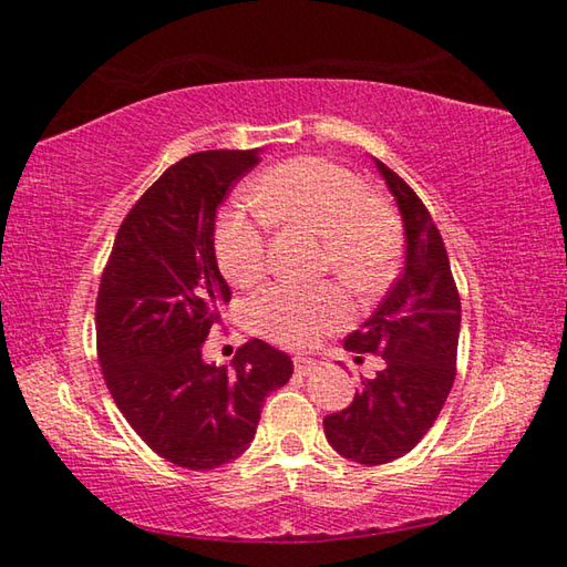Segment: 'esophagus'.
<instances>
[{
	"label": "esophagus",
	"instance_id": "34e87169",
	"mask_svg": "<svg viewBox=\"0 0 567 567\" xmlns=\"http://www.w3.org/2000/svg\"><path fill=\"white\" fill-rule=\"evenodd\" d=\"M318 368V362L312 358H295V372L297 375H310V372Z\"/></svg>",
	"mask_w": 567,
	"mask_h": 567
}]
</instances>
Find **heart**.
Returning <instances> with one entry per match:
<instances>
[{"label":"heart","instance_id":"heart-1","mask_svg":"<svg viewBox=\"0 0 567 567\" xmlns=\"http://www.w3.org/2000/svg\"><path fill=\"white\" fill-rule=\"evenodd\" d=\"M265 219L322 237V265L360 295H372L395 272L400 225L352 169L322 157H295L265 169L249 187ZM215 257L237 287L262 280L267 243L262 225L245 209H225L215 227ZM252 322L285 348H310L344 328L352 305L338 285H275L255 297Z\"/></svg>","mask_w":567,"mask_h":567}]
</instances>
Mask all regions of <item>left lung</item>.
Wrapping results in <instances>:
<instances>
[{
	"mask_svg": "<svg viewBox=\"0 0 567 567\" xmlns=\"http://www.w3.org/2000/svg\"><path fill=\"white\" fill-rule=\"evenodd\" d=\"M375 165L405 227V267L344 348L375 352L385 368L322 422L328 443L360 465L392 463L425 437L453 388L460 338V295L443 237L408 182L380 159Z\"/></svg>",
	"mask_w": 567,
	"mask_h": 567,
	"instance_id": "left-lung-1",
	"label": "left lung"
}]
</instances>
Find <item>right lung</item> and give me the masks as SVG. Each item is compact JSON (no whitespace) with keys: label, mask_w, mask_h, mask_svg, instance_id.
I'll return each mask as SVG.
<instances>
[{"label":"right lung","mask_w":567,"mask_h":567,"mask_svg":"<svg viewBox=\"0 0 567 567\" xmlns=\"http://www.w3.org/2000/svg\"><path fill=\"white\" fill-rule=\"evenodd\" d=\"M260 150L179 159L137 199L114 237L97 295L104 382L159 457L187 470L233 463L255 440L262 402L292 375L290 354L249 340L227 364L203 344L229 302L215 257V217Z\"/></svg>","instance_id":"obj_1"}]
</instances>
